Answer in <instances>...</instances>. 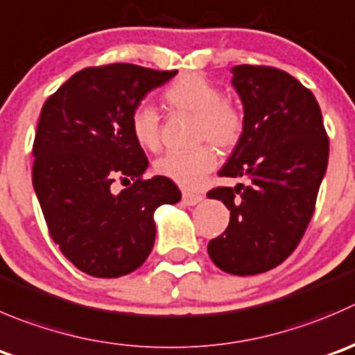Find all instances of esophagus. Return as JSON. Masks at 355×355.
<instances>
[{
	"label": "esophagus",
	"mask_w": 355,
	"mask_h": 355,
	"mask_svg": "<svg viewBox=\"0 0 355 355\" xmlns=\"http://www.w3.org/2000/svg\"><path fill=\"white\" fill-rule=\"evenodd\" d=\"M182 201H184L187 206H194V205H198L199 201H202V196L196 194V192L185 191L184 194H182Z\"/></svg>",
	"instance_id": "1"
}]
</instances>
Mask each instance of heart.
<instances>
[{
	"label": "heart",
	"instance_id": "obj_1",
	"mask_svg": "<svg viewBox=\"0 0 355 355\" xmlns=\"http://www.w3.org/2000/svg\"><path fill=\"white\" fill-rule=\"evenodd\" d=\"M164 104L173 112L194 116V137L209 140L220 149L237 146L244 132V116L239 107L225 101L222 90L201 74H184L163 92ZM130 130L140 147H161V118L154 107L139 104L130 114ZM216 153L209 144L191 150H171L156 163L157 173L185 189H196L215 168Z\"/></svg>",
	"mask_w": 355,
	"mask_h": 355
}]
</instances>
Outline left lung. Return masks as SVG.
I'll return each mask as SVG.
<instances>
[{
	"mask_svg": "<svg viewBox=\"0 0 355 355\" xmlns=\"http://www.w3.org/2000/svg\"><path fill=\"white\" fill-rule=\"evenodd\" d=\"M232 85L244 107V132L220 177L244 178L208 198L230 209L229 227L209 241L223 272L253 276L295 251L315 209L329 139L314 94L269 65H236Z\"/></svg>",
	"mask_w": 355,
	"mask_h": 355,
	"instance_id": "1",
	"label": "left lung"
}]
</instances>
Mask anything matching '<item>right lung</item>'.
<instances>
[{
  "label": "right lung",
  "instance_id": "right-lung-1",
  "mask_svg": "<svg viewBox=\"0 0 355 355\" xmlns=\"http://www.w3.org/2000/svg\"><path fill=\"white\" fill-rule=\"evenodd\" d=\"M175 74L135 64L86 67L41 109L34 191L51 239L85 274L121 277L139 269L156 239L154 209L180 201L170 178H144L149 159L130 130L147 92ZM116 180L132 184L114 195Z\"/></svg>",
  "mask_w": 355,
  "mask_h": 355
}]
</instances>
